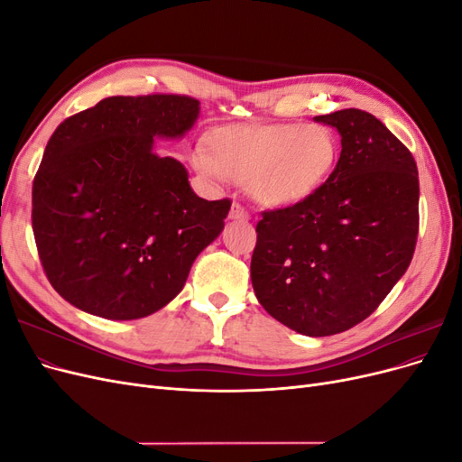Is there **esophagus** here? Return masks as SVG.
I'll list each match as a JSON object with an SVG mask.
<instances>
[{
  "label": "esophagus",
  "mask_w": 462,
  "mask_h": 462,
  "mask_svg": "<svg viewBox=\"0 0 462 462\" xmlns=\"http://www.w3.org/2000/svg\"><path fill=\"white\" fill-rule=\"evenodd\" d=\"M229 217H231V219H239V221H246L250 216H248V212H246V209H245L241 204L235 202V204L231 206Z\"/></svg>",
  "instance_id": "1"
}]
</instances>
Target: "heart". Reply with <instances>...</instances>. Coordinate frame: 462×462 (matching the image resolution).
Returning <instances> with one entry per match:
<instances>
[{"label": "heart", "instance_id": "heart-1", "mask_svg": "<svg viewBox=\"0 0 462 462\" xmlns=\"http://www.w3.org/2000/svg\"><path fill=\"white\" fill-rule=\"evenodd\" d=\"M337 158L333 134L319 125H239L212 133L194 165L246 185L258 204H299L324 183Z\"/></svg>", "mask_w": 462, "mask_h": 462}]
</instances>
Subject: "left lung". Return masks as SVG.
I'll return each instance as SVG.
<instances>
[{"label":"left lung","instance_id":"left-lung-1","mask_svg":"<svg viewBox=\"0 0 462 462\" xmlns=\"http://www.w3.org/2000/svg\"><path fill=\"white\" fill-rule=\"evenodd\" d=\"M314 119L339 131V162L309 199L262 212L250 279L270 316L326 337L366 319L407 272L420 187L409 148L368 111Z\"/></svg>","mask_w":462,"mask_h":462}]
</instances>
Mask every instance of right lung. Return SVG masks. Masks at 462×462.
<instances>
[{
	"label": "right lung",
	"mask_w": 462,
	"mask_h": 462,
	"mask_svg": "<svg viewBox=\"0 0 462 462\" xmlns=\"http://www.w3.org/2000/svg\"><path fill=\"white\" fill-rule=\"evenodd\" d=\"M190 96H111L53 131L32 183L48 282L77 309L138 319L173 300L217 239L231 200H204L185 165L153 153L199 117Z\"/></svg>",
	"instance_id": "right-lung-1"
}]
</instances>
